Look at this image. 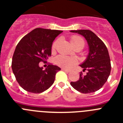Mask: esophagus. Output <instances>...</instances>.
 <instances>
[{
    "label": "esophagus",
    "instance_id": "34e87169",
    "mask_svg": "<svg viewBox=\"0 0 123 123\" xmlns=\"http://www.w3.org/2000/svg\"><path fill=\"white\" fill-rule=\"evenodd\" d=\"M62 70H63V71H65V72H67V73L70 72V71H69V70H68V69H65V68H62Z\"/></svg>",
    "mask_w": 123,
    "mask_h": 123
}]
</instances>
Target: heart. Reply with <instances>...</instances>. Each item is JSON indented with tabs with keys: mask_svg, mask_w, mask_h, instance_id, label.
Here are the masks:
<instances>
[{
	"mask_svg": "<svg viewBox=\"0 0 123 123\" xmlns=\"http://www.w3.org/2000/svg\"><path fill=\"white\" fill-rule=\"evenodd\" d=\"M70 42L73 47L76 46V45H84V41L81 37L79 36H73L70 38ZM58 41L56 40L53 43L52 46V50L54 51L56 48V45L58 44ZM56 64L64 68H69L72 67L74 65L76 64V61L74 58L69 57L64 55H59L56 58Z\"/></svg>",
	"mask_w": 123,
	"mask_h": 123,
	"instance_id": "b5f03b06",
	"label": "heart"
}]
</instances>
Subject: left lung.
Returning a JSON list of instances; mask_svg holds the SVG:
<instances>
[{
    "mask_svg": "<svg viewBox=\"0 0 123 123\" xmlns=\"http://www.w3.org/2000/svg\"><path fill=\"white\" fill-rule=\"evenodd\" d=\"M71 32L84 37L89 46V54L86 60L80 65L83 71L87 70L85 76L80 74L78 81L71 82V86L83 94L98 91L106 82L111 71L109 54L106 45L92 31L87 29L72 30Z\"/></svg>",
    "mask_w": 123,
    "mask_h": 123,
    "instance_id": "left-lung-1",
    "label": "left lung"
}]
</instances>
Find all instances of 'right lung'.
Returning a JSON list of instances; mask_svg holds the SVG:
<instances>
[{
  "mask_svg": "<svg viewBox=\"0 0 123 123\" xmlns=\"http://www.w3.org/2000/svg\"><path fill=\"white\" fill-rule=\"evenodd\" d=\"M62 31L36 28L20 40L14 52L12 68L17 82L28 92L39 94L54 84L60 68L50 64L45 69L39 67L52 54L53 41Z\"/></svg>",
  "mask_w": 123,
  "mask_h": 123,
  "instance_id": "1",
  "label": "right lung"
}]
</instances>
